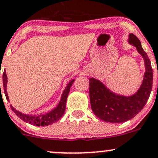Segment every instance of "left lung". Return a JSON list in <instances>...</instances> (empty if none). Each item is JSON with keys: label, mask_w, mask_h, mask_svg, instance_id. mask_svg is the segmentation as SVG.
Listing matches in <instances>:
<instances>
[{"label": "left lung", "mask_w": 158, "mask_h": 158, "mask_svg": "<svg viewBox=\"0 0 158 158\" xmlns=\"http://www.w3.org/2000/svg\"><path fill=\"white\" fill-rule=\"evenodd\" d=\"M128 43L136 47L144 60V79L136 93L124 96L111 92L102 82L94 78L89 79V98L92 110L101 120L111 123H122L130 120L145 106L152 89L153 69L147 53L141 47L138 38L129 34Z\"/></svg>", "instance_id": "left-lung-1"}]
</instances>
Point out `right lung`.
Here are the masks:
<instances>
[{"label": "right lung", "mask_w": 158, "mask_h": 158, "mask_svg": "<svg viewBox=\"0 0 158 158\" xmlns=\"http://www.w3.org/2000/svg\"><path fill=\"white\" fill-rule=\"evenodd\" d=\"M75 79L71 80L69 83L66 85V89L63 91V94H62L61 99H60V102H59L58 106L50 111L49 112L46 113V114H23V113L20 112V111H17V109H14L12 106L10 105V108L12 111L20 118V119L25 122H28V123L32 124L33 125H36V126H47L49 125H52V124L55 123L56 122L60 120L62 117H63V114L66 110V99H67L68 95L70 91V87L72 86L73 83L74 82ZM7 76L6 74V71L4 70V73H3V87H4V92L5 93V96L7 100L9 101L8 95H7ZM1 88V85H0Z\"/></svg>", "instance_id": "1"}]
</instances>
